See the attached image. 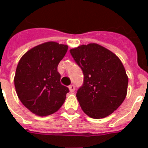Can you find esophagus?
Masks as SVG:
<instances>
[{
  "instance_id": "34e87169",
  "label": "esophagus",
  "mask_w": 148,
  "mask_h": 148,
  "mask_svg": "<svg viewBox=\"0 0 148 148\" xmlns=\"http://www.w3.org/2000/svg\"><path fill=\"white\" fill-rule=\"evenodd\" d=\"M69 91H70V92H73L74 91H75V86L73 85H70L69 86Z\"/></svg>"
}]
</instances>
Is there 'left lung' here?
<instances>
[{
  "mask_svg": "<svg viewBox=\"0 0 148 148\" xmlns=\"http://www.w3.org/2000/svg\"><path fill=\"white\" fill-rule=\"evenodd\" d=\"M70 53L84 74L83 85L76 92L84 112L93 119L111 115L127 95L128 78L122 62L97 44L80 45Z\"/></svg>",
  "mask_w": 148,
  "mask_h": 148,
  "instance_id": "8db88e82",
  "label": "left lung"
}]
</instances>
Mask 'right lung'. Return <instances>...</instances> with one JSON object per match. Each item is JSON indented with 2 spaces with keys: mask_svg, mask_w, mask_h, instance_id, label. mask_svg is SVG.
<instances>
[{
  "mask_svg": "<svg viewBox=\"0 0 148 148\" xmlns=\"http://www.w3.org/2000/svg\"><path fill=\"white\" fill-rule=\"evenodd\" d=\"M68 45L49 41L32 48L19 61L14 84L16 94L28 109L40 116L57 112L69 89L61 84L57 71Z\"/></svg>",
  "mask_w": 148,
  "mask_h": 148,
  "instance_id": "add662e5",
  "label": "right lung"
}]
</instances>
